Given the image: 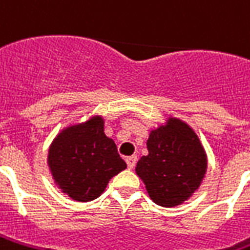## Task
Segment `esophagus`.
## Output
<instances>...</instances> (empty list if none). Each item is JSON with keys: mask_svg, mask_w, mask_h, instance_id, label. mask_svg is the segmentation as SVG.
<instances>
[{"mask_svg": "<svg viewBox=\"0 0 250 250\" xmlns=\"http://www.w3.org/2000/svg\"><path fill=\"white\" fill-rule=\"evenodd\" d=\"M125 163H127V167L132 169L135 167V163H137V157L135 156H130V157H125Z\"/></svg>", "mask_w": 250, "mask_h": 250, "instance_id": "34e87169", "label": "esophagus"}]
</instances>
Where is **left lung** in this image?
I'll use <instances>...</instances> for the list:
<instances>
[{
  "instance_id": "1",
  "label": "left lung",
  "mask_w": 250,
  "mask_h": 250,
  "mask_svg": "<svg viewBox=\"0 0 250 250\" xmlns=\"http://www.w3.org/2000/svg\"><path fill=\"white\" fill-rule=\"evenodd\" d=\"M146 146L149 153L139 159L135 172L153 203L169 208L189 200L200 188L208 166L193 128L169 118L166 125L150 131Z\"/></svg>"
}]
</instances>
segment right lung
Wrapping results in <instances>:
<instances>
[{"label":"right lung","instance_id":"obj_1","mask_svg":"<svg viewBox=\"0 0 250 250\" xmlns=\"http://www.w3.org/2000/svg\"><path fill=\"white\" fill-rule=\"evenodd\" d=\"M47 166L59 189L81 203L101 196L112 178L127 168L113 139L105 135L101 116L59 132L49 147Z\"/></svg>","mask_w":250,"mask_h":250}]
</instances>
